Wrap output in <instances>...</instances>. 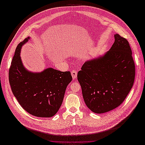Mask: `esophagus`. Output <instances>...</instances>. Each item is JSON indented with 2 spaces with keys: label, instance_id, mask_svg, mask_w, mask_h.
I'll return each mask as SVG.
<instances>
[{
  "label": "esophagus",
  "instance_id": "34e87169",
  "mask_svg": "<svg viewBox=\"0 0 145 145\" xmlns=\"http://www.w3.org/2000/svg\"><path fill=\"white\" fill-rule=\"evenodd\" d=\"M71 73H72L71 74H72L73 79H75L76 78V76H77V71L73 70Z\"/></svg>",
  "mask_w": 145,
  "mask_h": 145
}]
</instances>
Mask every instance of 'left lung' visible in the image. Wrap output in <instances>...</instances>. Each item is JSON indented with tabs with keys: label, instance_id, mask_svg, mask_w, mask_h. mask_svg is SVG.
I'll use <instances>...</instances> for the list:
<instances>
[{
	"label": "left lung",
	"instance_id": "8db88e82",
	"mask_svg": "<svg viewBox=\"0 0 145 145\" xmlns=\"http://www.w3.org/2000/svg\"><path fill=\"white\" fill-rule=\"evenodd\" d=\"M110 50L85 61L77 75L86 105L95 113L120 106L133 87L135 66L127 39L115 34Z\"/></svg>",
	"mask_w": 145,
	"mask_h": 145
}]
</instances>
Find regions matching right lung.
Instances as JSON below:
<instances>
[{
    "label": "right lung",
    "instance_id": "1",
    "mask_svg": "<svg viewBox=\"0 0 145 145\" xmlns=\"http://www.w3.org/2000/svg\"><path fill=\"white\" fill-rule=\"evenodd\" d=\"M26 38L18 45L9 69V83L15 97L30 115L49 118L59 110L67 87L72 80L70 72L47 68L41 72H32L24 66L20 57Z\"/></svg>",
    "mask_w": 145,
    "mask_h": 145
}]
</instances>
